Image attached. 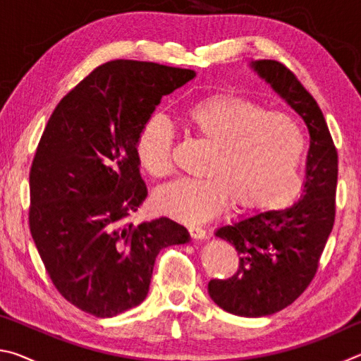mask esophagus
<instances>
[{
  "instance_id": "esophagus-1",
  "label": "esophagus",
  "mask_w": 361,
  "mask_h": 361,
  "mask_svg": "<svg viewBox=\"0 0 361 361\" xmlns=\"http://www.w3.org/2000/svg\"><path fill=\"white\" fill-rule=\"evenodd\" d=\"M189 235L192 237V239H205L207 235V231L202 228V226H189Z\"/></svg>"
}]
</instances>
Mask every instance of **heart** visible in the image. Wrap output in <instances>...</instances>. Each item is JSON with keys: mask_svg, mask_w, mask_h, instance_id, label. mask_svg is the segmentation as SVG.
Instances as JSON below:
<instances>
[{"mask_svg": "<svg viewBox=\"0 0 361 361\" xmlns=\"http://www.w3.org/2000/svg\"><path fill=\"white\" fill-rule=\"evenodd\" d=\"M186 129L212 145L205 178L180 180L156 194V205L178 221L200 223L231 199L243 209H280L299 191L298 166L304 151L301 127L291 116L266 111L261 103L218 94L183 111ZM142 167L154 178L173 172V129L162 116L145 121L135 143Z\"/></svg>", "mask_w": 361, "mask_h": 361, "instance_id": "obj_1", "label": "heart"}]
</instances>
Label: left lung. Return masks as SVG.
<instances>
[{
    "label": "left lung",
    "mask_w": 361,
    "mask_h": 361,
    "mask_svg": "<svg viewBox=\"0 0 361 361\" xmlns=\"http://www.w3.org/2000/svg\"><path fill=\"white\" fill-rule=\"evenodd\" d=\"M252 68L301 116L310 135L301 199L216 231L235 247L239 269L226 280H210L212 299L229 314L264 317L295 302L315 277L336 216L338 149L320 106L295 73L277 60H258Z\"/></svg>",
    "instance_id": "1"
}]
</instances>
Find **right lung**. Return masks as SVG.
<instances>
[{"label":"right lung","mask_w":361,"mask_h":361,"mask_svg":"<svg viewBox=\"0 0 361 361\" xmlns=\"http://www.w3.org/2000/svg\"><path fill=\"white\" fill-rule=\"evenodd\" d=\"M192 70L111 60L54 109L30 169L28 223L44 267L66 301L100 319L148 295L159 252L189 242L166 216L127 221L148 195L135 143L164 95Z\"/></svg>","instance_id":"1"}]
</instances>
